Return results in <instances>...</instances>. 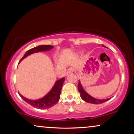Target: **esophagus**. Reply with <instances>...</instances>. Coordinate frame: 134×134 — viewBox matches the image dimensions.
<instances>
[{"mask_svg":"<svg viewBox=\"0 0 134 134\" xmlns=\"http://www.w3.org/2000/svg\"><path fill=\"white\" fill-rule=\"evenodd\" d=\"M73 71H74V69L72 68H69L68 69L67 71H66V75H68L70 74V73L72 72Z\"/></svg>","mask_w":134,"mask_h":134,"instance_id":"obj_1","label":"esophagus"}]
</instances>
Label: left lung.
<instances>
[{
	"mask_svg": "<svg viewBox=\"0 0 134 134\" xmlns=\"http://www.w3.org/2000/svg\"><path fill=\"white\" fill-rule=\"evenodd\" d=\"M102 46L105 47L104 45H102ZM78 90L80 93V95L81 98L83 99L84 101L88 102V103H91L93 104H102L104 103L109 99H110L111 98H108L105 99H98L93 98L91 96H90L88 93H87L86 91L84 90V89L82 87V86L80 83V82L79 80V83H78Z\"/></svg>",
	"mask_w": 134,
	"mask_h": 134,
	"instance_id": "1",
	"label": "left lung"
}]
</instances>
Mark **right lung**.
Here are the masks:
<instances>
[{"instance_id":"right-lung-1","label":"right lung","mask_w":134,"mask_h":134,"mask_svg":"<svg viewBox=\"0 0 134 134\" xmlns=\"http://www.w3.org/2000/svg\"><path fill=\"white\" fill-rule=\"evenodd\" d=\"M54 46L51 45H40L34 48L30 49V50L27 51L24 55L23 57L20 62H21L24 58H26L27 56L30 55L34 54V53L39 52H44V51H50L53 49ZM64 81H65V77H63L60 79L57 80L55 83L54 87L50 91L45 95L43 98L38 99L36 100L29 99L25 98L23 95L19 93L21 98L24 100L27 103H28L33 107L37 108L40 109H49L53 107L58 102L60 99V95L61 94L62 88L63 87Z\"/></svg>"}]
</instances>
